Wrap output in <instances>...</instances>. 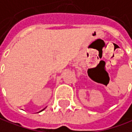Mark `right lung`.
<instances>
[{
  "label": "right lung",
  "instance_id": "obj_1",
  "mask_svg": "<svg viewBox=\"0 0 132 132\" xmlns=\"http://www.w3.org/2000/svg\"><path fill=\"white\" fill-rule=\"evenodd\" d=\"M45 109H46V108H44V109H43V110H44ZM43 110H41V111H39V112H40V111H43Z\"/></svg>",
  "mask_w": 132,
  "mask_h": 132
}]
</instances>
